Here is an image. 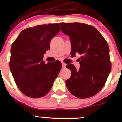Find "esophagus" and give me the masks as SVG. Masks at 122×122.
I'll list each match as a JSON object with an SVG mask.
<instances>
[{
    "mask_svg": "<svg viewBox=\"0 0 122 122\" xmlns=\"http://www.w3.org/2000/svg\"><path fill=\"white\" fill-rule=\"evenodd\" d=\"M62 65L63 68H65V66H66V64H65L64 62H62Z\"/></svg>",
    "mask_w": 122,
    "mask_h": 122,
    "instance_id": "1",
    "label": "esophagus"
}]
</instances>
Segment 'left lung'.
I'll return each instance as SVG.
<instances>
[{
	"label": "left lung",
	"mask_w": 122,
	"mask_h": 122,
	"mask_svg": "<svg viewBox=\"0 0 122 122\" xmlns=\"http://www.w3.org/2000/svg\"><path fill=\"white\" fill-rule=\"evenodd\" d=\"M60 24L62 33L70 37L71 55H81L79 70L73 64L66 66L72 73L65 81L67 88L80 99L92 97L103 88L111 70L108 45L93 26L78 22Z\"/></svg>",
	"instance_id": "1"
}]
</instances>
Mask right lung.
<instances>
[{"mask_svg": "<svg viewBox=\"0 0 122 122\" xmlns=\"http://www.w3.org/2000/svg\"><path fill=\"white\" fill-rule=\"evenodd\" d=\"M60 30L58 23L38 25L23 30L12 43L10 68L19 90L28 97L47 95L59 74L61 62L45 64L43 58Z\"/></svg>", "mask_w": 122, "mask_h": 122, "instance_id": "right-lung-1", "label": "right lung"}]
</instances>
